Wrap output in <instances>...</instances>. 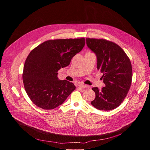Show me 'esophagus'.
I'll return each instance as SVG.
<instances>
[{
	"label": "esophagus",
	"mask_w": 150,
	"mask_h": 150,
	"mask_svg": "<svg viewBox=\"0 0 150 150\" xmlns=\"http://www.w3.org/2000/svg\"><path fill=\"white\" fill-rule=\"evenodd\" d=\"M79 88H82V89H85V88H89L88 86L85 85V84H83V83H79Z\"/></svg>",
	"instance_id": "1"
}]
</instances>
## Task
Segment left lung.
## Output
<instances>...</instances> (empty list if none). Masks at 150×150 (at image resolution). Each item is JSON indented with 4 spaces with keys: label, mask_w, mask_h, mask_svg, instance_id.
<instances>
[{
    "label": "left lung",
    "mask_w": 150,
    "mask_h": 150,
    "mask_svg": "<svg viewBox=\"0 0 150 150\" xmlns=\"http://www.w3.org/2000/svg\"><path fill=\"white\" fill-rule=\"evenodd\" d=\"M87 46L95 54L97 69L103 74L105 87L93 88L96 97L91 104L101 110L116 109L129 91L132 68L129 58L119 45L103 39L86 38Z\"/></svg>",
    "instance_id": "8db88e82"
}]
</instances>
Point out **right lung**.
<instances>
[{
    "instance_id": "obj_1",
    "label": "right lung",
    "mask_w": 150,
    "mask_h": 150,
    "mask_svg": "<svg viewBox=\"0 0 150 150\" xmlns=\"http://www.w3.org/2000/svg\"><path fill=\"white\" fill-rule=\"evenodd\" d=\"M85 43L83 38L48 40L30 52L22 77L27 95L36 106L46 110L55 109L74 91V83L59 80L57 71L68 67Z\"/></svg>"
}]
</instances>
